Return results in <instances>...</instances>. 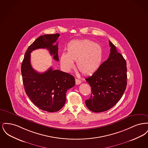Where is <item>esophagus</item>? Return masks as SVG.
<instances>
[{
    "mask_svg": "<svg viewBox=\"0 0 148 148\" xmlns=\"http://www.w3.org/2000/svg\"><path fill=\"white\" fill-rule=\"evenodd\" d=\"M81 83H82V82H81L80 80H79V79H75V84H80Z\"/></svg>",
    "mask_w": 148,
    "mask_h": 148,
    "instance_id": "34e87169",
    "label": "esophagus"
}]
</instances>
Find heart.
Instances as JSON below:
<instances>
[{
    "label": "heart",
    "mask_w": 148,
    "mask_h": 148,
    "mask_svg": "<svg viewBox=\"0 0 148 148\" xmlns=\"http://www.w3.org/2000/svg\"><path fill=\"white\" fill-rule=\"evenodd\" d=\"M101 57V48L97 43L89 40H74L68 44L67 54L62 53L60 61L66 72L74 68L73 61H77L78 70L83 74L89 75L98 69Z\"/></svg>",
    "instance_id": "b5f03b06"
}]
</instances>
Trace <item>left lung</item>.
Segmentation results:
<instances>
[{
	"label": "left lung",
	"instance_id": "obj_1",
	"mask_svg": "<svg viewBox=\"0 0 148 148\" xmlns=\"http://www.w3.org/2000/svg\"><path fill=\"white\" fill-rule=\"evenodd\" d=\"M110 53L91 77L85 80L92 87L91 95L85 100L87 108L100 113L115 106L121 98L127 87V63L109 40Z\"/></svg>",
	"mask_w": 148,
	"mask_h": 148
}]
</instances>
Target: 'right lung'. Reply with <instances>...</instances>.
Here are the masks:
<instances>
[{"label": "right lung", "instance_id": "right-lung-1", "mask_svg": "<svg viewBox=\"0 0 148 148\" xmlns=\"http://www.w3.org/2000/svg\"><path fill=\"white\" fill-rule=\"evenodd\" d=\"M60 34H45L38 38L27 50L21 64V72L27 95L36 106L50 113L58 112L64 106L66 92L75 85V79L71 74L52 68L44 73L35 71L30 64V53L38 49L48 50L51 56L59 60L58 43Z\"/></svg>", "mask_w": 148, "mask_h": 148}]
</instances>
